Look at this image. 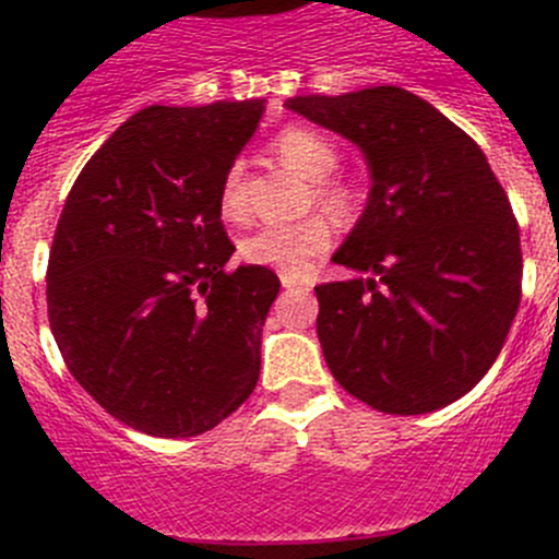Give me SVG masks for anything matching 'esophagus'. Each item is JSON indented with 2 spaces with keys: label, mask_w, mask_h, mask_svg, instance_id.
<instances>
[{
  "label": "esophagus",
  "mask_w": 559,
  "mask_h": 559,
  "mask_svg": "<svg viewBox=\"0 0 559 559\" xmlns=\"http://www.w3.org/2000/svg\"><path fill=\"white\" fill-rule=\"evenodd\" d=\"M278 278H281V286H284V289H289V292H308V289H311V284H308L306 278H300L297 273H281Z\"/></svg>",
  "instance_id": "esophagus-1"
}]
</instances>
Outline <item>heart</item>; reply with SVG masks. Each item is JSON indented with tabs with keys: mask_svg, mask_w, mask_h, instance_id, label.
Segmentation results:
<instances>
[{
	"mask_svg": "<svg viewBox=\"0 0 559 559\" xmlns=\"http://www.w3.org/2000/svg\"><path fill=\"white\" fill-rule=\"evenodd\" d=\"M273 148L284 165L311 178V194L321 207L330 213L346 216L354 205V189L346 178L335 175L337 167L335 143L324 134L306 127H286L275 134ZM246 189H243V162H233L222 175L218 183V211L227 218L246 216ZM332 240V227L324 216L311 213L297 222L264 224L246 235L240 243V253L246 262L262 264V267L284 270V273H300L313 257L326 251Z\"/></svg>",
	"mask_w": 559,
	"mask_h": 559,
	"instance_id": "heart-1",
	"label": "heart"
}]
</instances>
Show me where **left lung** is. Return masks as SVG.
I'll return each instance as SVG.
<instances>
[{"label": "left lung", "mask_w": 559, "mask_h": 559, "mask_svg": "<svg viewBox=\"0 0 559 559\" xmlns=\"http://www.w3.org/2000/svg\"><path fill=\"white\" fill-rule=\"evenodd\" d=\"M286 107L357 143L373 175L362 218L332 257L359 278L316 286L332 376L384 414L454 403L492 368L522 297L520 224L487 156L397 86Z\"/></svg>", "instance_id": "1"}]
</instances>
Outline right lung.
I'll return each instance as SVG.
<instances>
[{
  "mask_svg": "<svg viewBox=\"0 0 559 559\" xmlns=\"http://www.w3.org/2000/svg\"><path fill=\"white\" fill-rule=\"evenodd\" d=\"M262 99L151 105L86 162L48 257V321L75 381L156 438L213 430L253 392L273 270L229 273L222 175Z\"/></svg>",
  "mask_w": 559,
  "mask_h": 559,
  "instance_id": "obj_1",
  "label": "right lung"
}]
</instances>
